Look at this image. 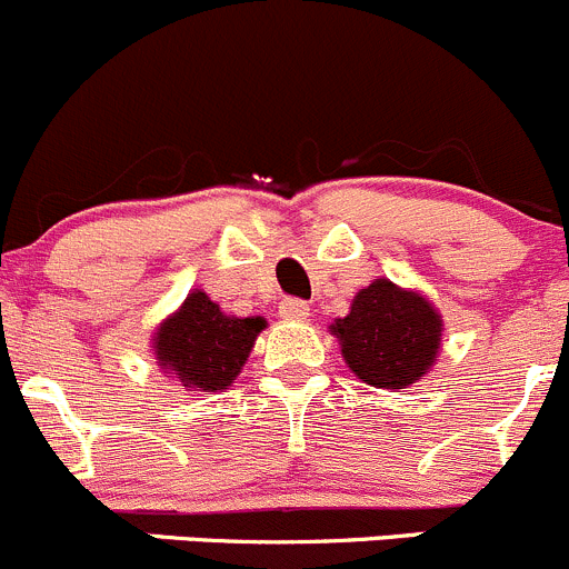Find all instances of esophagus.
I'll return each mask as SVG.
<instances>
[{
	"label": "esophagus",
	"instance_id": "obj_1",
	"mask_svg": "<svg viewBox=\"0 0 569 569\" xmlns=\"http://www.w3.org/2000/svg\"><path fill=\"white\" fill-rule=\"evenodd\" d=\"M278 313L286 321H306L308 317H311V308H308V302L291 300V297H286V300L278 306Z\"/></svg>",
	"mask_w": 569,
	"mask_h": 569
}]
</instances>
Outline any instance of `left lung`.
<instances>
[{
  "label": "left lung",
  "mask_w": 569,
  "mask_h": 569,
  "mask_svg": "<svg viewBox=\"0 0 569 569\" xmlns=\"http://www.w3.org/2000/svg\"><path fill=\"white\" fill-rule=\"evenodd\" d=\"M330 332L358 380L401 391L432 371L443 347V317L421 291L377 278L355 295L349 313L332 321Z\"/></svg>",
  "instance_id": "8db88e82"
}]
</instances>
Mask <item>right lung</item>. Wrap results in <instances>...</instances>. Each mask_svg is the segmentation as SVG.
Returning a JSON list of instances; mask_svg holds the SVG:
<instances>
[{"label": "right lung", "mask_w": 569, "mask_h": 569, "mask_svg": "<svg viewBox=\"0 0 569 569\" xmlns=\"http://www.w3.org/2000/svg\"><path fill=\"white\" fill-rule=\"evenodd\" d=\"M263 317L226 313L203 289H192L187 300L157 325L151 352L164 377H173L187 391H226L248 363Z\"/></svg>", "instance_id": "right-lung-1"}]
</instances>
